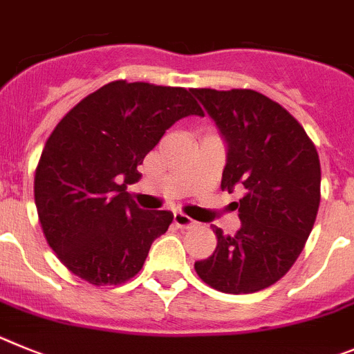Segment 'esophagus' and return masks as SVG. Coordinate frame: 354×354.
<instances>
[{"label":"esophagus","mask_w":354,"mask_h":354,"mask_svg":"<svg viewBox=\"0 0 354 354\" xmlns=\"http://www.w3.org/2000/svg\"><path fill=\"white\" fill-rule=\"evenodd\" d=\"M173 221H174V224L181 229H189V227H194V225H196V222H194L190 216L183 215V213H174Z\"/></svg>","instance_id":"1"}]
</instances>
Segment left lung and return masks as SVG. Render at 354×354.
I'll use <instances>...</instances> for the list:
<instances>
[{"label": "left lung", "mask_w": 354, "mask_h": 354, "mask_svg": "<svg viewBox=\"0 0 354 354\" xmlns=\"http://www.w3.org/2000/svg\"><path fill=\"white\" fill-rule=\"evenodd\" d=\"M227 145L222 190L245 189L234 203V236L216 234L215 252L194 264L213 289L247 295L275 284L301 254L316 222L321 165L314 142L284 107L254 90H192Z\"/></svg>", "instance_id": "left-lung-1"}]
</instances>
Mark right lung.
<instances>
[{
  "label": "right lung",
  "instance_id": "right-lung-1",
  "mask_svg": "<svg viewBox=\"0 0 354 354\" xmlns=\"http://www.w3.org/2000/svg\"><path fill=\"white\" fill-rule=\"evenodd\" d=\"M192 114L205 116L190 90L114 81L56 125L35 173V205L47 243L70 272L116 286L142 268L173 213L141 209L127 185L139 180L138 165L165 130Z\"/></svg>",
  "mask_w": 354,
  "mask_h": 354
}]
</instances>
